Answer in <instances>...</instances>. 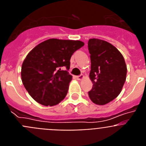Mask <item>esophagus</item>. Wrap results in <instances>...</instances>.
I'll use <instances>...</instances> for the list:
<instances>
[{"mask_svg": "<svg viewBox=\"0 0 146 146\" xmlns=\"http://www.w3.org/2000/svg\"><path fill=\"white\" fill-rule=\"evenodd\" d=\"M84 78V75L83 74H80V75L77 76V79L78 80H82Z\"/></svg>", "mask_w": 146, "mask_h": 146, "instance_id": "1", "label": "esophagus"}]
</instances>
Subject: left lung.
Here are the masks:
<instances>
[{"label":"left lung","instance_id":"8db88e82","mask_svg":"<svg viewBox=\"0 0 146 146\" xmlns=\"http://www.w3.org/2000/svg\"><path fill=\"white\" fill-rule=\"evenodd\" d=\"M88 47L91 63L89 77L94 84L88 96L96 104L104 105L121 93L126 81V63L119 50L106 41L90 38Z\"/></svg>","mask_w":146,"mask_h":146}]
</instances>
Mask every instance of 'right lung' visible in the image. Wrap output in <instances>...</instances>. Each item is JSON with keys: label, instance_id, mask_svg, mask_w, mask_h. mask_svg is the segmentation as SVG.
<instances>
[{"label": "right lung", "instance_id": "obj_1", "mask_svg": "<svg viewBox=\"0 0 146 146\" xmlns=\"http://www.w3.org/2000/svg\"><path fill=\"white\" fill-rule=\"evenodd\" d=\"M84 43L79 40L50 38L38 44L27 55L21 68L23 86L35 101L54 106L66 96L72 76L70 59ZM66 67L67 70H63Z\"/></svg>", "mask_w": 146, "mask_h": 146}]
</instances>
